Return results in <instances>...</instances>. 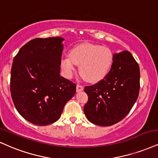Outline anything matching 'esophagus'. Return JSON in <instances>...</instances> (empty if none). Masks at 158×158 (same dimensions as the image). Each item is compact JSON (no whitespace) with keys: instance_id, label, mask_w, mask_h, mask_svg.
<instances>
[{"instance_id":"esophagus-1","label":"esophagus","mask_w":158,"mask_h":158,"mask_svg":"<svg viewBox=\"0 0 158 158\" xmlns=\"http://www.w3.org/2000/svg\"><path fill=\"white\" fill-rule=\"evenodd\" d=\"M84 90V87L83 86H81L80 85H77V92H81Z\"/></svg>"}]
</instances>
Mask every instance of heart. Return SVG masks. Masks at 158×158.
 I'll use <instances>...</instances> for the list:
<instances>
[{
    "instance_id": "obj_1",
    "label": "heart",
    "mask_w": 158,
    "mask_h": 158,
    "mask_svg": "<svg viewBox=\"0 0 158 158\" xmlns=\"http://www.w3.org/2000/svg\"><path fill=\"white\" fill-rule=\"evenodd\" d=\"M113 51L105 46L82 43L72 48L69 56L61 60V68L66 77L71 78L79 65V73L85 80L96 82L109 73L113 62Z\"/></svg>"
}]
</instances>
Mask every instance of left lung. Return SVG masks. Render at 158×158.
<instances>
[{
	"mask_svg": "<svg viewBox=\"0 0 158 158\" xmlns=\"http://www.w3.org/2000/svg\"><path fill=\"white\" fill-rule=\"evenodd\" d=\"M111 69L103 79L85 87L88 101L84 112L89 121L107 127L122 120L138 97L140 68L130 52L114 54Z\"/></svg>",
	"mask_w": 158,
	"mask_h": 158,
	"instance_id": "8db88e82",
	"label": "left lung"
}]
</instances>
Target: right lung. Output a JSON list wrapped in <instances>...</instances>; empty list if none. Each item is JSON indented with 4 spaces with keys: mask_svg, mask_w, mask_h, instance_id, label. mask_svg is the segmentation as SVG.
<instances>
[{
    "mask_svg": "<svg viewBox=\"0 0 158 158\" xmlns=\"http://www.w3.org/2000/svg\"><path fill=\"white\" fill-rule=\"evenodd\" d=\"M62 37L36 38L24 45L13 60L10 91L20 115L45 126L60 118L76 93L77 85L60 77Z\"/></svg>",
    "mask_w": 158,
    "mask_h": 158,
    "instance_id": "obj_1",
    "label": "right lung"
}]
</instances>
